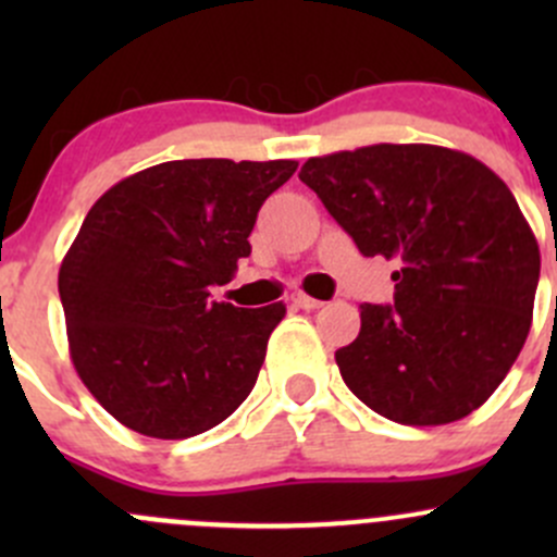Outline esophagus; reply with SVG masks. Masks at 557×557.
<instances>
[{"label": "esophagus", "mask_w": 557, "mask_h": 557, "mask_svg": "<svg viewBox=\"0 0 557 557\" xmlns=\"http://www.w3.org/2000/svg\"><path fill=\"white\" fill-rule=\"evenodd\" d=\"M290 301H294V305L299 307V310H320V307H323V301L312 299V296H307V294H296Z\"/></svg>", "instance_id": "esophagus-1"}]
</instances>
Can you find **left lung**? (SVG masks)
Listing matches in <instances>:
<instances>
[{"label":"left lung","instance_id":"obj_1","mask_svg":"<svg viewBox=\"0 0 557 557\" xmlns=\"http://www.w3.org/2000/svg\"><path fill=\"white\" fill-rule=\"evenodd\" d=\"M299 180L363 256L398 263L393 305H361L336 350L345 385L404 425L482 407L525 345L542 267L507 183L460 150L387 143L310 159Z\"/></svg>","mask_w":557,"mask_h":557}]
</instances>
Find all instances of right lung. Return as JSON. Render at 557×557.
I'll return each instance as SVG.
<instances>
[{
	"label": "right lung",
	"instance_id": "add662e5",
	"mask_svg": "<svg viewBox=\"0 0 557 557\" xmlns=\"http://www.w3.org/2000/svg\"><path fill=\"white\" fill-rule=\"evenodd\" d=\"M296 161L185 159L121 180L88 210L59 269L70 356L126 429L188 440L250 396L285 305L212 301L250 256L267 196Z\"/></svg>",
	"mask_w": 557,
	"mask_h": 557
}]
</instances>
